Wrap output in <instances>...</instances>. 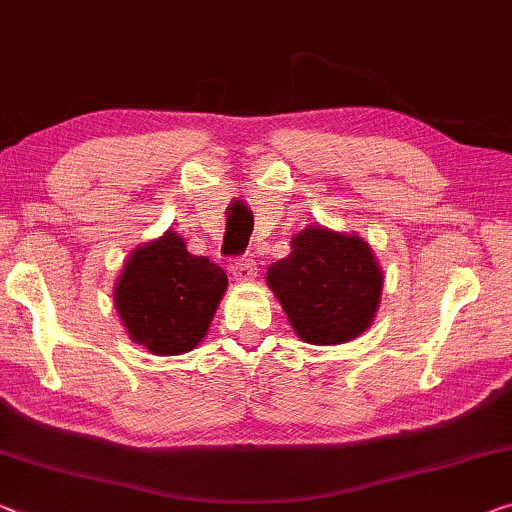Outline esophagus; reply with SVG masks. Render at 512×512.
Wrapping results in <instances>:
<instances>
[{
	"mask_svg": "<svg viewBox=\"0 0 512 512\" xmlns=\"http://www.w3.org/2000/svg\"><path fill=\"white\" fill-rule=\"evenodd\" d=\"M231 272L238 281H251V279H256L258 267H256L254 258L242 256V258H235V261L231 263Z\"/></svg>",
	"mask_w": 512,
	"mask_h": 512,
	"instance_id": "34e87169",
	"label": "esophagus"
}]
</instances>
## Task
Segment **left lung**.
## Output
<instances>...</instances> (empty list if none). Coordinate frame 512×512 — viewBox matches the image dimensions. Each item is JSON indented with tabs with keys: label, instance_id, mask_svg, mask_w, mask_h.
I'll list each match as a JSON object with an SVG mask.
<instances>
[{
	"label": "left lung",
	"instance_id": "8db88e82",
	"mask_svg": "<svg viewBox=\"0 0 512 512\" xmlns=\"http://www.w3.org/2000/svg\"><path fill=\"white\" fill-rule=\"evenodd\" d=\"M382 281L364 240L322 226L297 233L290 256L267 270V283L290 325L313 345H338L366 332L380 304Z\"/></svg>",
	"mask_w": 512,
	"mask_h": 512
}]
</instances>
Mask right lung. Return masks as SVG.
<instances>
[{"instance_id": "1", "label": "right lung", "mask_w": 512, "mask_h": 512, "mask_svg": "<svg viewBox=\"0 0 512 512\" xmlns=\"http://www.w3.org/2000/svg\"><path fill=\"white\" fill-rule=\"evenodd\" d=\"M226 283L222 267L192 256L183 238L167 231L128 258L114 300L132 341L167 357L206 336Z\"/></svg>"}]
</instances>
